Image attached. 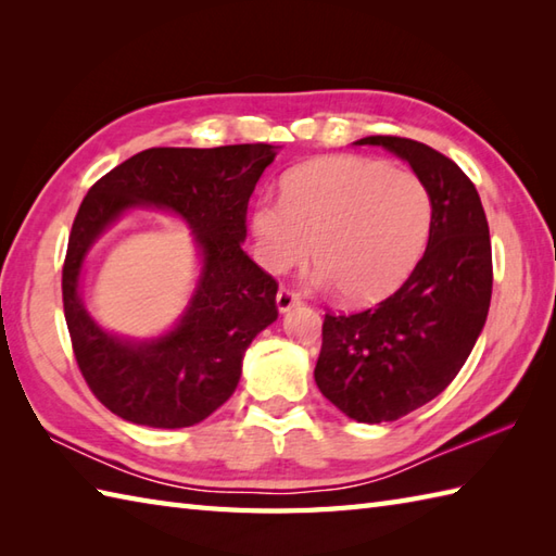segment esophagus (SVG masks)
<instances>
[{
	"label": "esophagus",
	"instance_id": "1",
	"mask_svg": "<svg viewBox=\"0 0 556 556\" xmlns=\"http://www.w3.org/2000/svg\"><path fill=\"white\" fill-rule=\"evenodd\" d=\"M301 303V296L293 289H289V287H281L279 291H277V308L281 311V313H287V311H291L293 305H299Z\"/></svg>",
	"mask_w": 556,
	"mask_h": 556
}]
</instances>
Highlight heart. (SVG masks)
Masks as SVG:
<instances>
[{
    "mask_svg": "<svg viewBox=\"0 0 556 556\" xmlns=\"http://www.w3.org/2000/svg\"><path fill=\"white\" fill-rule=\"evenodd\" d=\"M432 227V195L408 169L365 157H325L291 172L281 200L253 210L257 257L281 275L313 253L351 303L392 293L416 267Z\"/></svg>",
    "mask_w": 556,
    "mask_h": 556,
    "instance_id": "heart-1",
    "label": "heart"
}]
</instances>
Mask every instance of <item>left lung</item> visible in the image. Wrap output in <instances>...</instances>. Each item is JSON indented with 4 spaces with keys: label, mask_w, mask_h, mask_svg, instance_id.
I'll return each instance as SVG.
<instances>
[{
    "label": "left lung",
    "mask_w": 556,
    "mask_h": 556,
    "mask_svg": "<svg viewBox=\"0 0 556 556\" xmlns=\"http://www.w3.org/2000/svg\"><path fill=\"white\" fill-rule=\"evenodd\" d=\"M410 164L432 195L428 248L392 296L351 315L327 313L315 382L358 422L408 416L452 384L488 320L492 245L473 181L434 148L368 136Z\"/></svg>",
    "instance_id": "8db88e82"
}]
</instances>
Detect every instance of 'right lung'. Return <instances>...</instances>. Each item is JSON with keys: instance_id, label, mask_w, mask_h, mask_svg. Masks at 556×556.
Instances as JSON below:
<instances>
[{"instance_id": "add662e5", "label": "right lung", "mask_w": 556, "mask_h": 556, "mask_svg": "<svg viewBox=\"0 0 556 556\" xmlns=\"http://www.w3.org/2000/svg\"><path fill=\"white\" fill-rule=\"evenodd\" d=\"M275 155L267 143L150 148L83 198L62 269L64 317L83 380L114 416L148 428H191L233 394L245 349L279 315L277 279L241 248L248 200ZM136 204L179 211L204 251V277L182 323L146 345L104 333L77 296L87 248Z\"/></svg>"}]
</instances>
